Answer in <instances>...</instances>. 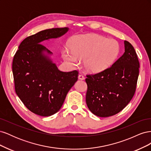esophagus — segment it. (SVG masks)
I'll return each mask as SVG.
<instances>
[{"label":"esophagus","mask_w":151,"mask_h":151,"mask_svg":"<svg viewBox=\"0 0 151 151\" xmlns=\"http://www.w3.org/2000/svg\"><path fill=\"white\" fill-rule=\"evenodd\" d=\"M78 78H79V79H81V80H84V76L83 74H79L78 76Z\"/></svg>","instance_id":"34e87169"}]
</instances>
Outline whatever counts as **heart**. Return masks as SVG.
Listing matches in <instances>:
<instances>
[{
  "instance_id": "1",
  "label": "heart",
  "mask_w": 151,
  "mask_h": 151,
  "mask_svg": "<svg viewBox=\"0 0 151 151\" xmlns=\"http://www.w3.org/2000/svg\"><path fill=\"white\" fill-rule=\"evenodd\" d=\"M120 53L116 40L96 35H76L72 40L71 48L64 47L62 57L72 67L84 60L85 69L91 73L101 72L110 67Z\"/></svg>"
}]
</instances>
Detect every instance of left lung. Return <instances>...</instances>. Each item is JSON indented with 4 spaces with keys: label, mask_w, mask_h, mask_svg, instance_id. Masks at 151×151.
I'll return each mask as SVG.
<instances>
[{
    "label": "left lung",
    "mask_w": 151,
    "mask_h": 151,
    "mask_svg": "<svg viewBox=\"0 0 151 151\" xmlns=\"http://www.w3.org/2000/svg\"><path fill=\"white\" fill-rule=\"evenodd\" d=\"M124 44V53L110 67L86 76V104L89 110L98 116L116 115L134 96L140 64L133 46L127 41Z\"/></svg>",
    "instance_id": "left-lung-1"
}]
</instances>
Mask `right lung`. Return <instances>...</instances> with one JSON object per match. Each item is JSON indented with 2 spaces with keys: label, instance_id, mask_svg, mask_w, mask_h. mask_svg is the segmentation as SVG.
I'll list each match as a JSON object with an SVG mask.
<instances>
[{
  "label": "right lung",
  "instance_id": "right-lung-1",
  "mask_svg": "<svg viewBox=\"0 0 151 151\" xmlns=\"http://www.w3.org/2000/svg\"><path fill=\"white\" fill-rule=\"evenodd\" d=\"M68 28L40 31L25 38L14 56L12 73L15 91L29 111L49 116L59 111L66 96L78 79L77 70L58 69L48 56L52 53L40 43L65 34Z\"/></svg>",
  "mask_w": 151,
  "mask_h": 151
}]
</instances>
